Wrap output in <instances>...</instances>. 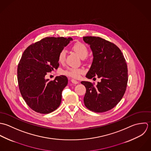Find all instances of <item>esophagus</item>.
Returning a JSON list of instances; mask_svg holds the SVG:
<instances>
[{
	"label": "esophagus",
	"instance_id": "1",
	"mask_svg": "<svg viewBox=\"0 0 151 151\" xmlns=\"http://www.w3.org/2000/svg\"><path fill=\"white\" fill-rule=\"evenodd\" d=\"M71 82L73 84H78L79 83V82H78L77 81H76L75 79H71Z\"/></svg>",
	"mask_w": 151,
	"mask_h": 151
}]
</instances>
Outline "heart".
<instances>
[{"mask_svg": "<svg viewBox=\"0 0 151 151\" xmlns=\"http://www.w3.org/2000/svg\"><path fill=\"white\" fill-rule=\"evenodd\" d=\"M72 49L76 52L79 57L83 59L86 58L89 52L88 48V47L83 43L81 42H78L75 43L73 46L72 47ZM66 58V52L65 50H62L60 51V52L58 54V60L59 62L60 63H62L65 62ZM83 72V70L81 68H68L66 70H63V73L70 76L73 78H78L80 76V75L82 74Z\"/></svg>", "mask_w": 151, "mask_h": 151, "instance_id": "obj_1", "label": "heart"}]
</instances>
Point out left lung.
I'll list each match as a JSON object with an SVG mask.
<instances>
[{
	"mask_svg": "<svg viewBox=\"0 0 151 151\" xmlns=\"http://www.w3.org/2000/svg\"><path fill=\"white\" fill-rule=\"evenodd\" d=\"M83 38L90 45L93 55L86 77L101 79L96 86L94 83L81 82L86 89L84 103L91 111L106 112L120 101L125 92L128 82L127 63L120 48L114 44L99 37Z\"/></svg>",
	"mask_w": 151,
	"mask_h": 151,
	"instance_id": "left-lung-1",
	"label": "left lung"
}]
</instances>
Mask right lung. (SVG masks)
I'll list each match as a JSON object with an SVG mask.
<instances>
[{"mask_svg": "<svg viewBox=\"0 0 151 151\" xmlns=\"http://www.w3.org/2000/svg\"><path fill=\"white\" fill-rule=\"evenodd\" d=\"M72 40L70 37H46L24 51L17 67L19 88L23 99L34 111L48 114L60 106L68 78L60 75L50 81L45 76L58 69V54Z\"/></svg>", "mask_w": 151, "mask_h": 151, "instance_id": "obj_1", "label": "right lung"}]
</instances>
